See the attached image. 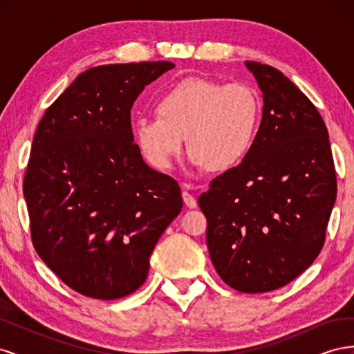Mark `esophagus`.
<instances>
[{
    "mask_svg": "<svg viewBox=\"0 0 354 354\" xmlns=\"http://www.w3.org/2000/svg\"><path fill=\"white\" fill-rule=\"evenodd\" d=\"M181 196H183V201H185V203H186V207H187V208H196V207H198V202H196L195 196L190 194V192L185 190L183 194H181Z\"/></svg>",
    "mask_w": 354,
    "mask_h": 354,
    "instance_id": "34e87169",
    "label": "esophagus"
}]
</instances>
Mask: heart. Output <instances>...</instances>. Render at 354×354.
<instances>
[{
    "mask_svg": "<svg viewBox=\"0 0 354 354\" xmlns=\"http://www.w3.org/2000/svg\"><path fill=\"white\" fill-rule=\"evenodd\" d=\"M158 116L133 122L138 152L159 171L174 167L187 145L195 168L227 171L250 155L259 134L261 102L243 82L185 78L171 85L155 103Z\"/></svg>",
    "mask_w": 354,
    "mask_h": 354,
    "instance_id": "heart-1",
    "label": "heart"
}]
</instances>
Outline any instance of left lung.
Masks as SVG:
<instances>
[{
  "label": "left lung",
  "instance_id": "8db88e82",
  "mask_svg": "<svg viewBox=\"0 0 354 354\" xmlns=\"http://www.w3.org/2000/svg\"><path fill=\"white\" fill-rule=\"evenodd\" d=\"M263 93L257 140L242 162L198 199L211 261L230 288L269 292L322 250L337 198L329 136L315 104L285 75L245 62Z\"/></svg>",
  "mask_w": 354,
  "mask_h": 354
}]
</instances>
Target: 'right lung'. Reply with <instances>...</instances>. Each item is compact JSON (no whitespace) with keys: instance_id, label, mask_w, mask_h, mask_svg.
I'll return each instance as SVG.
<instances>
[{"instance_id":"right-lung-1","label":"right lung","mask_w":354,"mask_h":354,"mask_svg":"<svg viewBox=\"0 0 354 354\" xmlns=\"http://www.w3.org/2000/svg\"><path fill=\"white\" fill-rule=\"evenodd\" d=\"M171 62L80 73L38 124L24 181L32 242L75 291L116 299L140 288L149 259L183 207L177 181L149 167L131 108Z\"/></svg>"}]
</instances>
